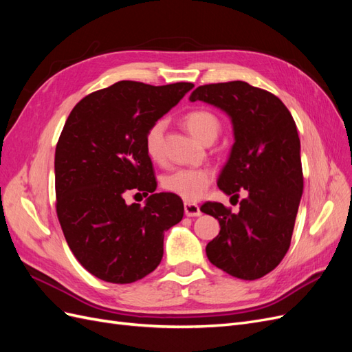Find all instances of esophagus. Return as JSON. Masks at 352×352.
<instances>
[{
	"instance_id": "1",
	"label": "esophagus",
	"mask_w": 352,
	"mask_h": 352,
	"mask_svg": "<svg viewBox=\"0 0 352 352\" xmlns=\"http://www.w3.org/2000/svg\"><path fill=\"white\" fill-rule=\"evenodd\" d=\"M185 216L188 217H198L201 216V210L197 204H190V202H185Z\"/></svg>"
}]
</instances>
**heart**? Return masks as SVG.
Wrapping results in <instances>:
<instances>
[{"label": "heart", "mask_w": 352, "mask_h": 352, "mask_svg": "<svg viewBox=\"0 0 352 352\" xmlns=\"http://www.w3.org/2000/svg\"><path fill=\"white\" fill-rule=\"evenodd\" d=\"M186 131L202 144H212L220 133L217 117L206 110L190 111L184 117ZM164 120L155 122L145 135L146 154L154 162L162 158ZM212 180V172L208 168H176L163 176L162 186L170 194H175L184 201L194 202L202 198Z\"/></svg>", "instance_id": "b5f03b06"}]
</instances>
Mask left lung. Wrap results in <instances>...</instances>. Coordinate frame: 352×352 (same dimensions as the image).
I'll list each match as a JSON object with an SVG mask.
<instances>
[{"instance_id":"obj_1","label":"left lung","mask_w":352,"mask_h":352,"mask_svg":"<svg viewBox=\"0 0 352 352\" xmlns=\"http://www.w3.org/2000/svg\"><path fill=\"white\" fill-rule=\"evenodd\" d=\"M189 101H202L229 116L235 142L217 186L245 197L239 211L206 202L201 211L219 220V235L207 243L208 260L238 279L272 272L289 250L304 189L296 124L273 94L242 80L198 87Z\"/></svg>"}]
</instances>
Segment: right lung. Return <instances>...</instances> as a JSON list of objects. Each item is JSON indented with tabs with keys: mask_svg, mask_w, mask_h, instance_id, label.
Listing matches in <instances>:
<instances>
[{
	"mask_svg": "<svg viewBox=\"0 0 352 352\" xmlns=\"http://www.w3.org/2000/svg\"><path fill=\"white\" fill-rule=\"evenodd\" d=\"M192 88L122 80L89 94L67 117L54 160L57 216L73 255L95 278L132 283L162 261L164 232L182 220L184 202L154 192L145 135ZM131 188L152 194L144 208L125 204Z\"/></svg>",
	"mask_w": 352,
	"mask_h": 352,
	"instance_id": "right-lung-1",
	"label": "right lung"
}]
</instances>
